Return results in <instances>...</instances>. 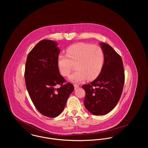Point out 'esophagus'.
<instances>
[{"label":"esophagus","instance_id":"esophagus-1","mask_svg":"<svg viewBox=\"0 0 148 148\" xmlns=\"http://www.w3.org/2000/svg\"><path fill=\"white\" fill-rule=\"evenodd\" d=\"M74 88H75V89H77V88H79V85L77 84H74Z\"/></svg>","mask_w":148,"mask_h":148}]
</instances>
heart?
Returning a JSON list of instances; mask_svg holds the SVG:
<instances>
[{
    "instance_id": "b5f03b06",
    "label": "heart",
    "mask_w": 148,
    "mask_h": 148,
    "mask_svg": "<svg viewBox=\"0 0 148 148\" xmlns=\"http://www.w3.org/2000/svg\"><path fill=\"white\" fill-rule=\"evenodd\" d=\"M104 63V53L97 45L79 43L68 47L66 56L60 55L58 59L59 69L64 76H68L73 65L76 64V69L69 77L73 83H81L87 78L92 80L100 73Z\"/></svg>"
}]
</instances>
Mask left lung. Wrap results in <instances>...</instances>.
Segmentation results:
<instances>
[{
	"label": "left lung",
	"mask_w": 148,
	"mask_h": 148,
	"mask_svg": "<svg viewBox=\"0 0 148 148\" xmlns=\"http://www.w3.org/2000/svg\"><path fill=\"white\" fill-rule=\"evenodd\" d=\"M104 53V63L97 77L83 85L85 92L84 104L92 114L104 115L117 105L124 84L125 75L120 56L109 45L100 43Z\"/></svg>",
	"instance_id": "obj_1"
}]
</instances>
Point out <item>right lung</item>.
<instances>
[{
  "instance_id": "add662e5",
  "label": "right lung",
  "mask_w": 148,
  "mask_h": 148,
  "mask_svg": "<svg viewBox=\"0 0 148 148\" xmlns=\"http://www.w3.org/2000/svg\"><path fill=\"white\" fill-rule=\"evenodd\" d=\"M58 42L42 40L28 53L24 77L29 97L42 115L54 118L64 110L66 100L74 90L60 74L58 59L60 49ZM60 84L59 88L56 85Z\"/></svg>"
}]
</instances>
